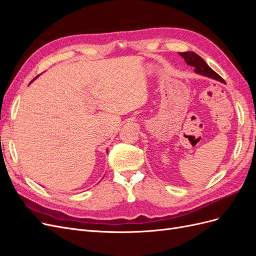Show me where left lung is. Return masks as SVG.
Masks as SVG:
<instances>
[{
    "label": "left lung",
    "mask_w": 256,
    "mask_h": 256,
    "mask_svg": "<svg viewBox=\"0 0 256 256\" xmlns=\"http://www.w3.org/2000/svg\"><path fill=\"white\" fill-rule=\"evenodd\" d=\"M180 56L184 58L186 63H187L188 65L194 67V72L196 74L205 76H209V78H212L214 80H218V81H221V82L224 83V80L221 78V76L216 72H214L212 69L206 64V62L200 56H198L196 53H194V52H180Z\"/></svg>",
    "instance_id": "1"
}]
</instances>
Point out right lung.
<instances>
[{"mask_svg": "<svg viewBox=\"0 0 256 256\" xmlns=\"http://www.w3.org/2000/svg\"><path fill=\"white\" fill-rule=\"evenodd\" d=\"M37 76H36V78H37ZM36 78H35V79H36ZM35 79H34V80H35Z\"/></svg>", "mask_w": 256, "mask_h": 256, "instance_id": "right-lung-1", "label": "right lung"}]
</instances>
